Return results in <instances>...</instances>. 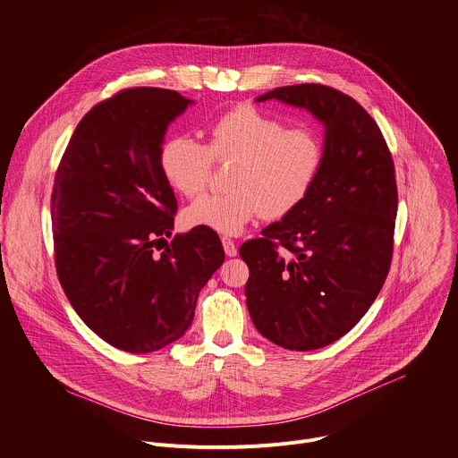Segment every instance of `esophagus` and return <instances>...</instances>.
I'll return each mask as SVG.
<instances>
[{"instance_id": "1", "label": "esophagus", "mask_w": 458, "mask_h": 458, "mask_svg": "<svg viewBox=\"0 0 458 458\" xmlns=\"http://www.w3.org/2000/svg\"><path fill=\"white\" fill-rule=\"evenodd\" d=\"M221 241H223L225 253H226L228 257H235V255H237V246H235V242H233L232 239H228V237H223Z\"/></svg>"}]
</instances>
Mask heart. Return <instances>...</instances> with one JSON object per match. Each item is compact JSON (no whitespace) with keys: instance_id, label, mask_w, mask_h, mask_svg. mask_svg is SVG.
I'll return each instance as SVG.
<instances>
[{"instance_id":"obj_1","label":"heart","mask_w":458,"mask_h":458,"mask_svg":"<svg viewBox=\"0 0 458 458\" xmlns=\"http://www.w3.org/2000/svg\"><path fill=\"white\" fill-rule=\"evenodd\" d=\"M214 159H235L226 193H207L182 212L190 228L237 235L260 212L277 219L297 208L313 186L322 145L310 128H288L253 106L223 114L205 147L190 136H174L161 147L159 165L168 184L186 198L205 190Z\"/></svg>"}]
</instances>
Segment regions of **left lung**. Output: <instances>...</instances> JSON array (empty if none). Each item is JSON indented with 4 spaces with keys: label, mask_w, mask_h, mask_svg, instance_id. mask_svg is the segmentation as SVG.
Segmentation results:
<instances>
[{
    "label": "left lung",
    "mask_w": 458,
    "mask_h": 458,
    "mask_svg": "<svg viewBox=\"0 0 458 458\" xmlns=\"http://www.w3.org/2000/svg\"><path fill=\"white\" fill-rule=\"evenodd\" d=\"M255 101L304 108L324 126L322 165L302 203L239 248L257 332L286 350H318L353 328L386 281L397 217L394 161L371 115L332 87H279Z\"/></svg>",
    "instance_id": "obj_1"
}]
</instances>
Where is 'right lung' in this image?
I'll list each match as a JSON object with an SVG mask.
<instances>
[{
    "label": "right lung",
    "instance_id": "add662e5",
    "mask_svg": "<svg viewBox=\"0 0 458 458\" xmlns=\"http://www.w3.org/2000/svg\"><path fill=\"white\" fill-rule=\"evenodd\" d=\"M191 99L138 87L96 105L55 172L50 214L59 283L103 341L157 352L184 335L201 288L223 265L214 230L172 237L177 201L159 165L165 134Z\"/></svg>",
    "mask_w": 458,
    "mask_h": 458
}]
</instances>
